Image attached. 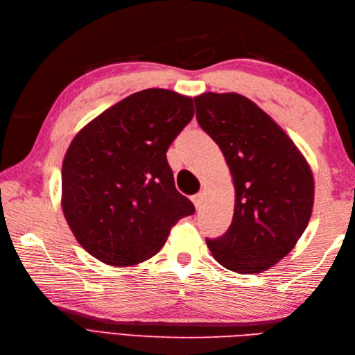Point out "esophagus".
Returning a JSON list of instances; mask_svg holds the SVG:
<instances>
[{"mask_svg": "<svg viewBox=\"0 0 355 355\" xmlns=\"http://www.w3.org/2000/svg\"><path fill=\"white\" fill-rule=\"evenodd\" d=\"M192 202L195 205V207L200 209V207H201V205H202V193H201V192H198V193L192 195Z\"/></svg>", "mask_w": 355, "mask_h": 355, "instance_id": "obj_1", "label": "esophagus"}]
</instances>
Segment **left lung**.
<instances>
[{"instance_id":"obj_1","label":"left lung","mask_w":355,"mask_h":355,"mask_svg":"<svg viewBox=\"0 0 355 355\" xmlns=\"http://www.w3.org/2000/svg\"><path fill=\"white\" fill-rule=\"evenodd\" d=\"M193 102L198 125L223 150L236 193L230 227L206 243L227 270L261 273L306 229L314 200L311 169L288 135L247 97L205 93Z\"/></svg>"}]
</instances>
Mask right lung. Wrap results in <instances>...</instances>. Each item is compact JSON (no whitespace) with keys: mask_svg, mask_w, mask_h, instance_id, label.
<instances>
[{"mask_svg":"<svg viewBox=\"0 0 355 355\" xmlns=\"http://www.w3.org/2000/svg\"><path fill=\"white\" fill-rule=\"evenodd\" d=\"M193 117L191 97L148 88L88 123L62 163V209L85 250L108 266L158 253L171 229L195 214L166 158Z\"/></svg>","mask_w":355,"mask_h":355,"instance_id":"add662e5","label":"right lung"}]
</instances>
